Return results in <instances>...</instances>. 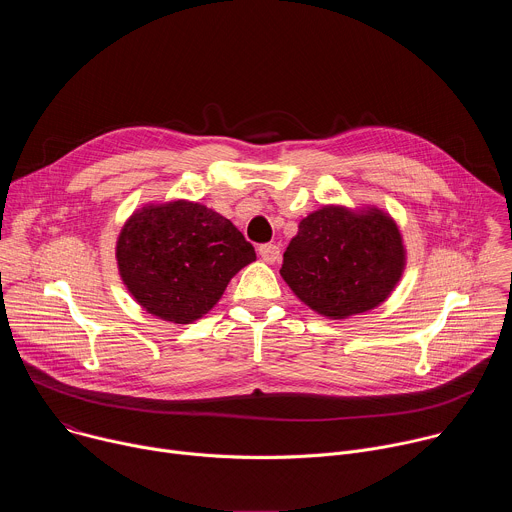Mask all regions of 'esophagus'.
Segmentation results:
<instances>
[{"label":"esophagus","mask_w":512,"mask_h":512,"mask_svg":"<svg viewBox=\"0 0 512 512\" xmlns=\"http://www.w3.org/2000/svg\"><path fill=\"white\" fill-rule=\"evenodd\" d=\"M259 257L265 261V263H277L279 261V255H281V251H279V247L277 245H273V243H265V245H259Z\"/></svg>","instance_id":"34e87169"}]
</instances>
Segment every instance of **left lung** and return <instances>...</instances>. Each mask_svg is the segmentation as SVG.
Returning <instances> with one entry per match:
<instances>
[{
    "instance_id": "1",
    "label": "left lung",
    "mask_w": 512,
    "mask_h": 512,
    "mask_svg": "<svg viewBox=\"0 0 512 512\" xmlns=\"http://www.w3.org/2000/svg\"><path fill=\"white\" fill-rule=\"evenodd\" d=\"M403 269V237L387 212L328 204L302 218L279 273L308 308L344 320L381 306Z\"/></svg>"
}]
</instances>
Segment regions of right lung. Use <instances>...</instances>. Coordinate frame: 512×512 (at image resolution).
I'll use <instances>...</instances> for the list:
<instances>
[{"label": "right lung", "mask_w": 512, "mask_h": 512, "mask_svg": "<svg viewBox=\"0 0 512 512\" xmlns=\"http://www.w3.org/2000/svg\"><path fill=\"white\" fill-rule=\"evenodd\" d=\"M115 257L133 300L172 324L208 314L229 281L257 259L229 218L190 200L135 210L119 233Z\"/></svg>", "instance_id": "1"}]
</instances>
